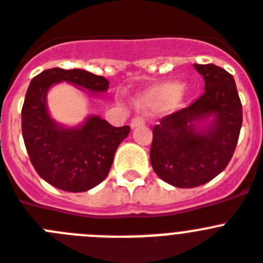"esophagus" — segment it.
I'll list each match as a JSON object with an SVG mask.
<instances>
[{
  "label": "esophagus",
  "mask_w": 263,
  "mask_h": 263,
  "mask_svg": "<svg viewBox=\"0 0 263 263\" xmlns=\"http://www.w3.org/2000/svg\"><path fill=\"white\" fill-rule=\"evenodd\" d=\"M145 124V120L143 118H140V116H136V118H134L131 120V128H136V127H140V125H144Z\"/></svg>",
  "instance_id": "obj_1"
}]
</instances>
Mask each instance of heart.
<instances>
[{"instance_id":"obj_1","label":"heart","mask_w":263,"mask_h":263,"mask_svg":"<svg viewBox=\"0 0 263 263\" xmlns=\"http://www.w3.org/2000/svg\"><path fill=\"white\" fill-rule=\"evenodd\" d=\"M187 98V88L174 83L164 81L147 88L138 98V105L148 111H159L164 109L173 112L184 103Z\"/></svg>"}]
</instances>
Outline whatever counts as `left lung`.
Returning <instances> with one entry per match:
<instances>
[{"label": "left lung", "instance_id": "left-lung-1", "mask_svg": "<svg viewBox=\"0 0 263 263\" xmlns=\"http://www.w3.org/2000/svg\"><path fill=\"white\" fill-rule=\"evenodd\" d=\"M204 93L154 127L149 160L156 175L179 189H193L219 175L237 147L242 104L234 77L214 64H194Z\"/></svg>", "mask_w": 263, "mask_h": 263}]
</instances>
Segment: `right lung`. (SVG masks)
Wrapping results in <instances>:
<instances>
[{
  "mask_svg": "<svg viewBox=\"0 0 263 263\" xmlns=\"http://www.w3.org/2000/svg\"><path fill=\"white\" fill-rule=\"evenodd\" d=\"M63 81L90 93H101L109 87L105 77L83 69L52 68L37 74L21 111L24 143L33 167L45 182L64 191L84 193L107 178L129 127H114L98 115L76 127L59 124L48 112L46 95L52 85Z\"/></svg>",
  "mask_w": 263,
  "mask_h": 263,
  "instance_id": "1",
  "label": "right lung"
}]
</instances>
